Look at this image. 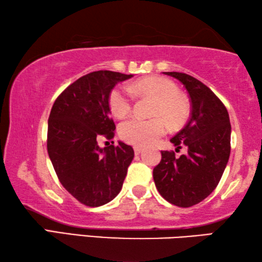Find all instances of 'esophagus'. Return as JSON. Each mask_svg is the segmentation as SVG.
<instances>
[{
	"mask_svg": "<svg viewBox=\"0 0 262 262\" xmlns=\"http://www.w3.org/2000/svg\"><path fill=\"white\" fill-rule=\"evenodd\" d=\"M142 151H143V149H142L141 147H135V148H134V152H135V155H140Z\"/></svg>",
	"mask_w": 262,
	"mask_h": 262,
	"instance_id": "34e87169",
	"label": "esophagus"
}]
</instances>
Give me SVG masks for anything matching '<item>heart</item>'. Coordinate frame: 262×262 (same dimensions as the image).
I'll return each instance as SVG.
<instances>
[{
    "label": "heart",
    "mask_w": 262,
    "mask_h": 262,
    "mask_svg": "<svg viewBox=\"0 0 262 262\" xmlns=\"http://www.w3.org/2000/svg\"><path fill=\"white\" fill-rule=\"evenodd\" d=\"M130 89L136 94L156 99L152 114L161 118L145 120L133 117L123 121L119 127V134L128 143L139 147L152 144L166 133L163 118L171 126H178L187 117L188 106L180 96L179 88L170 79L161 76H148L136 81ZM132 105L133 98L126 88L113 89L110 95V107L115 117H126L130 112Z\"/></svg>",
    "instance_id": "1"
}]
</instances>
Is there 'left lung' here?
I'll use <instances>...</instances> for the list:
<instances>
[{
  "label": "left lung",
  "mask_w": 262,
  "mask_h": 262,
  "mask_svg": "<svg viewBox=\"0 0 262 262\" xmlns=\"http://www.w3.org/2000/svg\"><path fill=\"white\" fill-rule=\"evenodd\" d=\"M183 83L192 101L188 122L170 140L178 151H162L154 168V180L159 194L172 205L192 207L216 188L230 157L231 125L223 103L209 88L184 73H164Z\"/></svg>",
  "instance_id": "8db88e82"
}]
</instances>
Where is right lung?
<instances>
[{
    "instance_id": "add662e5",
    "label": "right lung",
    "mask_w": 262,
    "mask_h": 262,
    "mask_svg": "<svg viewBox=\"0 0 262 262\" xmlns=\"http://www.w3.org/2000/svg\"><path fill=\"white\" fill-rule=\"evenodd\" d=\"M130 77L110 70L90 73L70 84L52 107L48 156L62 186L85 206L99 207L112 201L134 158V150L121 141L117 145H98L103 137L114 136L111 91Z\"/></svg>"
}]
</instances>
